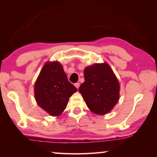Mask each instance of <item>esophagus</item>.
<instances>
[{
  "instance_id": "esophagus-1",
  "label": "esophagus",
  "mask_w": 157,
  "mask_h": 157,
  "mask_svg": "<svg viewBox=\"0 0 157 157\" xmlns=\"http://www.w3.org/2000/svg\"><path fill=\"white\" fill-rule=\"evenodd\" d=\"M79 85H80V84H79V83H75V87H76V88L78 89H79Z\"/></svg>"
}]
</instances>
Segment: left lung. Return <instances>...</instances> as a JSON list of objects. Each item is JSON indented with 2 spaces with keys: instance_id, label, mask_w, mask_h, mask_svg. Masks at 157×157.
<instances>
[{
  "instance_id": "8db88e82",
  "label": "left lung",
  "mask_w": 157,
  "mask_h": 157,
  "mask_svg": "<svg viewBox=\"0 0 157 157\" xmlns=\"http://www.w3.org/2000/svg\"><path fill=\"white\" fill-rule=\"evenodd\" d=\"M84 82L79 91L87 107L94 113L104 115L112 109L119 99L120 86L107 63H95L84 69Z\"/></svg>"
}]
</instances>
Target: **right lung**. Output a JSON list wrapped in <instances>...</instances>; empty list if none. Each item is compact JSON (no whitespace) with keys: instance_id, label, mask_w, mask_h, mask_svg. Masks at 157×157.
I'll list each match as a JSON object with an SVG mask.
<instances>
[{"instance_id":"add662e5","label":"right lung","mask_w":157,"mask_h":157,"mask_svg":"<svg viewBox=\"0 0 157 157\" xmlns=\"http://www.w3.org/2000/svg\"><path fill=\"white\" fill-rule=\"evenodd\" d=\"M76 91L58 62H47L34 85L37 104L52 116H59L64 111L69 98Z\"/></svg>"}]
</instances>
